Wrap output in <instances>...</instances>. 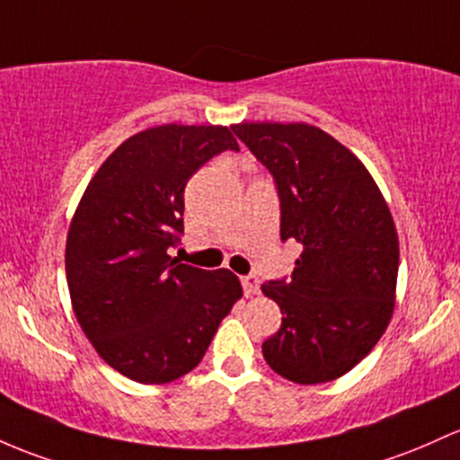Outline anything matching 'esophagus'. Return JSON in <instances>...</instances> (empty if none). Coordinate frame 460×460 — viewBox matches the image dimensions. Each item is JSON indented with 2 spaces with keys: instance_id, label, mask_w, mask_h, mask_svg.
<instances>
[{
  "instance_id": "obj_1",
  "label": "esophagus",
  "mask_w": 460,
  "mask_h": 460,
  "mask_svg": "<svg viewBox=\"0 0 460 460\" xmlns=\"http://www.w3.org/2000/svg\"><path fill=\"white\" fill-rule=\"evenodd\" d=\"M242 288H244V295L246 296L260 295V279H257L255 275L242 277Z\"/></svg>"
}]
</instances>
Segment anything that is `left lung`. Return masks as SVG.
I'll return each mask as SVG.
<instances>
[{
    "instance_id": "1",
    "label": "left lung",
    "mask_w": 460,
    "mask_h": 460,
    "mask_svg": "<svg viewBox=\"0 0 460 460\" xmlns=\"http://www.w3.org/2000/svg\"><path fill=\"white\" fill-rule=\"evenodd\" d=\"M231 128L275 176L281 240L301 244L290 279L261 286L284 314L261 353L295 385L336 380L376 347L395 310L391 209L365 164L325 130L305 122Z\"/></svg>"
}]
</instances>
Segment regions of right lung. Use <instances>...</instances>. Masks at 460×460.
Segmentation results:
<instances>
[{
    "label": "right lung",
    "mask_w": 460,
    "mask_h": 460,
    "mask_svg": "<svg viewBox=\"0 0 460 460\" xmlns=\"http://www.w3.org/2000/svg\"><path fill=\"white\" fill-rule=\"evenodd\" d=\"M226 126L161 124L107 156L69 222L65 272L74 314L98 356L139 385H168L203 360L242 299L231 270L170 257L183 234V191L222 150Z\"/></svg>",
    "instance_id": "obj_1"
}]
</instances>
